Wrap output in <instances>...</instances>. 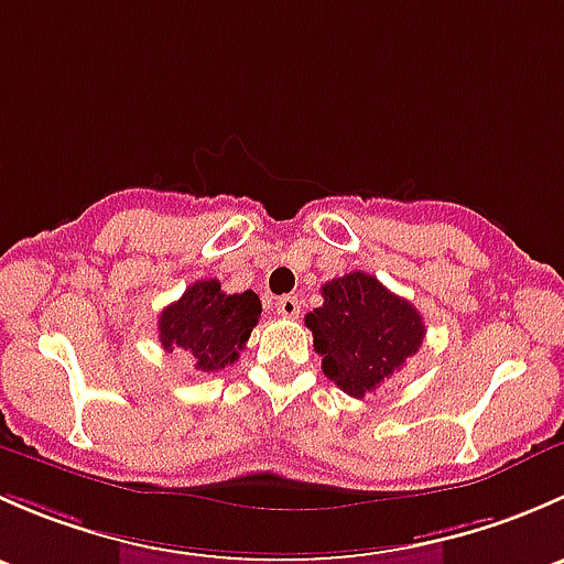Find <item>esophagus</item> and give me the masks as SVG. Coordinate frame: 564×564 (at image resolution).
Returning <instances> with one entry per match:
<instances>
[{"mask_svg":"<svg viewBox=\"0 0 564 564\" xmlns=\"http://www.w3.org/2000/svg\"><path fill=\"white\" fill-rule=\"evenodd\" d=\"M300 308H303V305H300L297 297H281L275 303V311L283 318H297L300 316Z\"/></svg>","mask_w":564,"mask_h":564,"instance_id":"esophagus-1","label":"esophagus"}]
</instances>
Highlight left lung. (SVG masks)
Wrapping results in <instances>:
<instances>
[{
    "label": "left lung",
    "mask_w": 564,
    "mask_h": 564,
    "mask_svg": "<svg viewBox=\"0 0 564 564\" xmlns=\"http://www.w3.org/2000/svg\"><path fill=\"white\" fill-rule=\"evenodd\" d=\"M324 303L305 316L322 355V371L346 395L366 398L423 346L417 308L368 272H349L322 286Z\"/></svg>",
    "instance_id": "obj_1"
}]
</instances>
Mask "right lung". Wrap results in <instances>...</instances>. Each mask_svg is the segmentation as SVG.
Here are the masks:
<instances>
[{
  "label": "right lung",
  "mask_w": 564,
  "mask_h": 564,
  "mask_svg": "<svg viewBox=\"0 0 564 564\" xmlns=\"http://www.w3.org/2000/svg\"><path fill=\"white\" fill-rule=\"evenodd\" d=\"M261 316L253 292L226 294L220 281H196L158 318V338L163 349H182L193 368L215 373L231 366L248 344L250 329Z\"/></svg>",
  "instance_id": "1"
}]
</instances>
